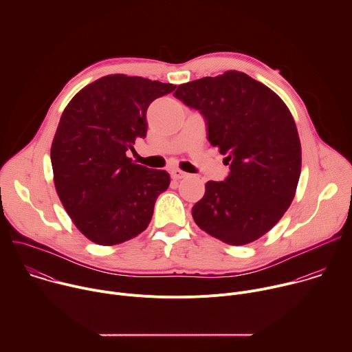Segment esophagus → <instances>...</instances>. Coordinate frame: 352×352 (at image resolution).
I'll return each instance as SVG.
<instances>
[{"label": "esophagus", "mask_w": 352, "mask_h": 352, "mask_svg": "<svg viewBox=\"0 0 352 352\" xmlns=\"http://www.w3.org/2000/svg\"><path fill=\"white\" fill-rule=\"evenodd\" d=\"M170 174H171V178H173V179H182V178L188 177V173H185V171H182V170H179V168H173V170L170 171Z\"/></svg>", "instance_id": "1"}]
</instances>
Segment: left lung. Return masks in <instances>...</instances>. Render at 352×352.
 <instances>
[{
  "label": "left lung",
  "mask_w": 352,
  "mask_h": 352,
  "mask_svg": "<svg viewBox=\"0 0 352 352\" xmlns=\"http://www.w3.org/2000/svg\"><path fill=\"white\" fill-rule=\"evenodd\" d=\"M174 96L199 110L208 139L230 164L224 181H209L192 208L195 223L228 245L270 231L289 208L300 175V142L283 100L243 72L179 85Z\"/></svg>",
  "instance_id": "8db88e82"
}]
</instances>
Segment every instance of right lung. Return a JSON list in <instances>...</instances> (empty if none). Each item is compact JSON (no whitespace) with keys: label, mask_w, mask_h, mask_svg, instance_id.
<instances>
[{"label":"right lung","mask_w":352,"mask_h":352,"mask_svg":"<svg viewBox=\"0 0 352 352\" xmlns=\"http://www.w3.org/2000/svg\"><path fill=\"white\" fill-rule=\"evenodd\" d=\"M175 87L107 75L83 87L65 107L52 144L54 185L68 216L91 242L122 243L152 220L170 175L135 164L126 152L138 138H146L150 103Z\"/></svg>","instance_id":"right-lung-1"}]
</instances>
